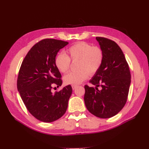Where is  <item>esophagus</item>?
I'll use <instances>...</instances> for the list:
<instances>
[{
    "label": "esophagus",
    "instance_id": "obj_1",
    "mask_svg": "<svg viewBox=\"0 0 149 149\" xmlns=\"http://www.w3.org/2000/svg\"><path fill=\"white\" fill-rule=\"evenodd\" d=\"M72 89H73V90H75V88H76L77 87V85H72Z\"/></svg>",
    "mask_w": 149,
    "mask_h": 149
}]
</instances>
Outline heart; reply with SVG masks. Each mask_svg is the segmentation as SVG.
<instances>
[{"mask_svg": "<svg viewBox=\"0 0 149 149\" xmlns=\"http://www.w3.org/2000/svg\"><path fill=\"white\" fill-rule=\"evenodd\" d=\"M68 56L60 53L56 56L54 65L61 73H66L70 69V61L78 60L77 71L72 72L63 77L66 84L77 85L86 80L88 75H94L99 72L104 58L103 50L100 47L92 46L86 42L74 43L66 50Z\"/></svg>", "mask_w": 149, "mask_h": 149, "instance_id": "1", "label": "heart"}]
</instances>
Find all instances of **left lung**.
<instances>
[{
	"label": "left lung",
	"mask_w": 149,
	"mask_h": 149,
	"mask_svg": "<svg viewBox=\"0 0 149 149\" xmlns=\"http://www.w3.org/2000/svg\"><path fill=\"white\" fill-rule=\"evenodd\" d=\"M104 58L102 65L90 83L95 88L85 85L84 103L87 109L100 118H109L118 114L127 100L131 72L122 49L114 41L96 37ZM102 89L99 91L97 87Z\"/></svg>",
	"instance_id": "1"
}]
</instances>
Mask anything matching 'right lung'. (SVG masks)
Returning a JSON list of instances; mask_svg holds the SVG:
<instances>
[{"label":"right lung","instance_id":"right-lung-1","mask_svg":"<svg viewBox=\"0 0 149 149\" xmlns=\"http://www.w3.org/2000/svg\"><path fill=\"white\" fill-rule=\"evenodd\" d=\"M65 41L47 38L36 43L22 63L17 88L27 109L43 122H52L64 115L72 93L70 85L52 93L53 84L63 83L54 65L59 50L68 45Z\"/></svg>","mask_w":149,"mask_h":149}]
</instances>
